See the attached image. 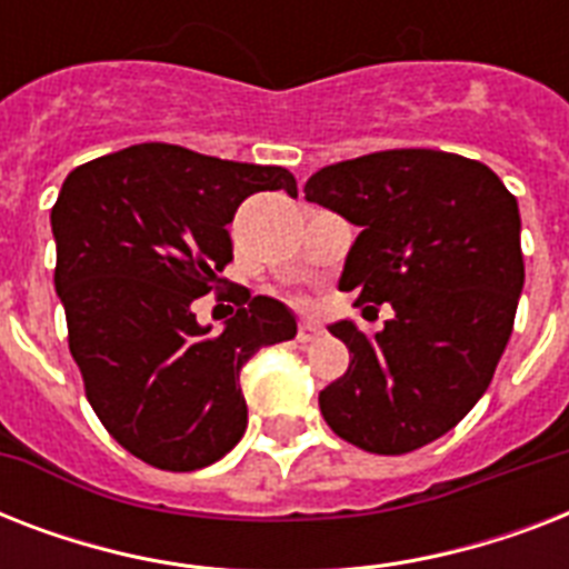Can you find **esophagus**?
Returning <instances> with one entry per match:
<instances>
[{
    "label": "esophagus",
    "instance_id": "34e87169",
    "mask_svg": "<svg viewBox=\"0 0 569 569\" xmlns=\"http://www.w3.org/2000/svg\"><path fill=\"white\" fill-rule=\"evenodd\" d=\"M319 333H321V328L312 319H303L301 325H298V339H301V342H310V339H316Z\"/></svg>",
    "mask_w": 569,
    "mask_h": 569
}]
</instances>
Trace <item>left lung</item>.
<instances>
[{"label": "left lung", "instance_id": "1", "mask_svg": "<svg viewBox=\"0 0 569 569\" xmlns=\"http://www.w3.org/2000/svg\"><path fill=\"white\" fill-rule=\"evenodd\" d=\"M303 194L360 227L339 289L396 312L375 337L330 325L351 363L319 392L321 416L375 455L422 449L476 407L511 339L526 283L517 197L487 164L442 150L328 164Z\"/></svg>", "mask_w": 569, "mask_h": 569}]
</instances>
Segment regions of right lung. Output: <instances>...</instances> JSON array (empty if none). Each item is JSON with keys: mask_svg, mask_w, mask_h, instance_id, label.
<instances>
[{"mask_svg": "<svg viewBox=\"0 0 569 569\" xmlns=\"http://www.w3.org/2000/svg\"><path fill=\"white\" fill-rule=\"evenodd\" d=\"M257 191L295 197L298 186L277 164L153 141L79 164L52 206L56 292L84 396L150 467L221 460L248 428L241 366L298 333L292 310L266 295H241L221 333L191 312L218 289L232 259L227 223Z\"/></svg>", "mask_w": 569, "mask_h": 569, "instance_id": "obj_1", "label": "right lung"}]
</instances>
